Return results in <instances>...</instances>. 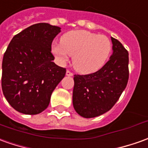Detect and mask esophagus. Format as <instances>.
<instances>
[{"mask_svg":"<svg viewBox=\"0 0 148 148\" xmlns=\"http://www.w3.org/2000/svg\"><path fill=\"white\" fill-rule=\"evenodd\" d=\"M66 75L68 76H73V73L72 72H70L69 70H67V72H66Z\"/></svg>","mask_w":148,"mask_h":148,"instance_id":"esophagus-1","label":"esophagus"}]
</instances>
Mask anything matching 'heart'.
Listing matches in <instances>:
<instances>
[{"label": "heart", "instance_id": "1", "mask_svg": "<svg viewBox=\"0 0 148 148\" xmlns=\"http://www.w3.org/2000/svg\"><path fill=\"white\" fill-rule=\"evenodd\" d=\"M112 51L111 41L105 35L88 30H74L64 34L60 44L53 46L52 53L61 63L73 56L72 64L77 72L88 74L100 70Z\"/></svg>", "mask_w": 148, "mask_h": 148}]
</instances>
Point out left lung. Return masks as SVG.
Wrapping results in <instances>:
<instances>
[{
	"label": "left lung",
	"mask_w": 148,
	"mask_h": 148,
	"mask_svg": "<svg viewBox=\"0 0 148 148\" xmlns=\"http://www.w3.org/2000/svg\"><path fill=\"white\" fill-rule=\"evenodd\" d=\"M113 55L100 70L74 76L72 102L80 116L90 119L103 114L118 101L129 79V54L120 42L111 37Z\"/></svg>",
	"instance_id": "8db88e82"
}]
</instances>
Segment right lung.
<instances>
[{"mask_svg": "<svg viewBox=\"0 0 148 148\" xmlns=\"http://www.w3.org/2000/svg\"><path fill=\"white\" fill-rule=\"evenodd\" d=\"M60 28L38 23L16 34L2 61L1 88L11 106L25 114H38L50 103L54 89L66 74L55 64L53 39Z\"/></svg>", "mask_w": 148, "mask_h": 148, "instance_id": "obj_1", "label": "right lung"}]
</instances>
